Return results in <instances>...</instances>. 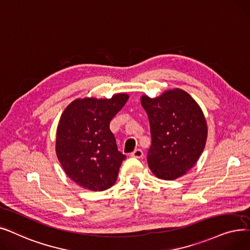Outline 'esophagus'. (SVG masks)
<instances>
[{
	"label": "esophagus",
	"instance_id": "esophagus-1",
	"mask_svg": "<svg viewBox=\"0 0 250 250\" xmlns=\"http://www.w3.org/2000/svg\"><path fill=\"white\" fill-rule=\"evenodd\" d=\"M130 156H131L132 158L140 159V158L144 157V151H142V150L139 149V148H137V149H135L133 152H131V154H130Z\"/></svg>",
	"mask_w": 250,
	"mask_h": 250
}]
</instances>
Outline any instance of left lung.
Wrapping results in <instances>:
<instances>
[{"label":"left lung","instance_id":"1","mask_svg":"<svg viewBox=\"0 0 250 250\" xmlns=\"http://www.w3.org/2000/svg\"><path fill=\"white\" fill-rule=\"evenodd\" d=\"M140 103L150 125L149 169L163 180L182 177L192 169L206 146L208 124L203 110L180 88L166 90L153 99L144 94Z\"/></svg>","mask_w":250,"mask_h":250}]
</instances>
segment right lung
I'll return each instance as SVG.
<instances>
[{
	"label": "right lung",
	"instance_id": "1",
	"mask_svg": "<svg viewBox=\"0 0 250 250\" xmlns=\"http://www.w3.org/2000/svg\"><path fill=\"white\" fill-rule=\"evenodd\" d=\"M128 99L127 93L76 99L61 115L56 153L66 175L80 187L104 191L115 184L126 157L117 148L110 122Z\"/></svg>",
	"mask_w": 250,
	"mask_h": 250
}]
</instances>
